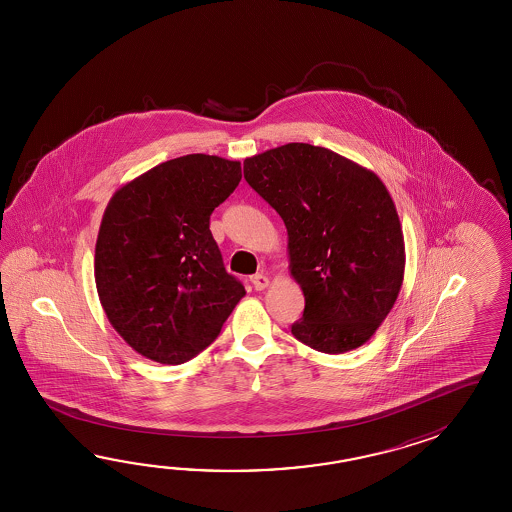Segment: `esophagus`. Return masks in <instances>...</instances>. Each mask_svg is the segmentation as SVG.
<instances>
[{
	"mask_svg": "<svg viewBox=\"0 0 512 512\" xmlns=\"http://www.w3.org/2000/svg\"><path fill=\"white\" fill-rule=\"evenodd\" d=\"M252 287L256 289V291H263V289H267L269 287V278L265 276V274H254L251 276Z\"/></svg>",
	"mask_w": 512,
	"mask_h": 512,
	"instance_id": "obj_1",
	"label": "esophagus"
}]
</instances>
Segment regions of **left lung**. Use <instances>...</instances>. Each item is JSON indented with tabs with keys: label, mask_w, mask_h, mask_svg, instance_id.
<instances>
[{
	"label": "left lung",
	"mask_w": 512,
	"mask_h": 512,
	"mask_svg": "<svg viewBox=\"0 0 512 512\" xmlns=\"http://www.w3.org/2000/svg\"><path fill=\"white\" fill-rule=\"evenodd\" d=\"M243 174L287 229L289 269L305 296L294 338L329 355L368 342L404 278L403 229L384 183L305 142L245 159Z\"/></svg>",
	"instance_id": "obj_1"
}]
</instances>
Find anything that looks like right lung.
I'll list each match as a JSON object with an SVG mask.
<instances>
[{"mask_svg":"<svg viewBox=\"0 0 512 512\" xmlns=\"http://www.w3.org/2000/svg\"><path fill=\"white\" fill-rule=\"evenodd\" d=\"M240 181L238 161L190 153L157 164L109 199L95 247L98 298L109 324L142 357L194 359L245 296L210 232V214Z\"/></svg>","mask_w":512,"mask_h":512,"instance_id":"add662e5","label":"right lung"}]
</instances>
